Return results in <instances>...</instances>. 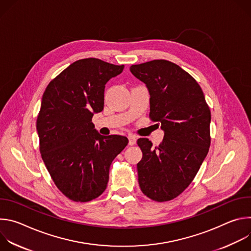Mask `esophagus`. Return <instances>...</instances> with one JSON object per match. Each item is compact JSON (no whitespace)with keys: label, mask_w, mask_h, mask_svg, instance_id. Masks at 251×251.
Listing matches in <instances>:
<instances>
[{"label":"esophagus","mask_w":251,"mask_h":251,"mask_svg":"<svg viewBox=\"0 0 251 251\" xmlns=\"http://www.w3.org/2000/svg\"><path fill=\"white\" fill-rule=\"evenodd\" d=\"M128 139H129V145L130 146H133V145L136 144V137L134 135H129Z\"/></svg>","instance_id":"esophagus-1"}]
</instances>
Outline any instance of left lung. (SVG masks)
I'll return each mask as SVG.
<instances>
[{
  "mask_svg": "<svg viewBox=\"0 0 251 251\" xmlns=\"http://www.w3.org/2000/svg\"><path fill=\"white\" fill-rule=\"evenodd\" d=\"M150 93V114L165 135L159 146L147 138L137 144L142 193L155 201L180 196L193 182L210 146V110L197 80L174 62L155 59L130 67Z\"/></svg>",
  "mask_w": 251,
  "mask_h": 251,
  "instance_id": "1",
  "label": "left lung"
}]
</instances>
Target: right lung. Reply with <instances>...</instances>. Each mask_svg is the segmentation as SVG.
<instances>
[{
  "label": "right lung",
  "instance_id": "1",
  "mask_svg": "<svg viewBox=\"0 0 251 251\" xmlns=\"http://www.w3.org/2000/svg\"><path fill=\"white\" fill-rule=\"evenodd\" d=\"M124 65L98 58L75 61L47 86L37 119L40 152L57 189L69 200L98 198L109 180L112 161L127 137L102 136L92 123L104 106V88Z\"/></svg>",
  "mask_w": 251,
  "mask_h": 251
}]
</instances>
